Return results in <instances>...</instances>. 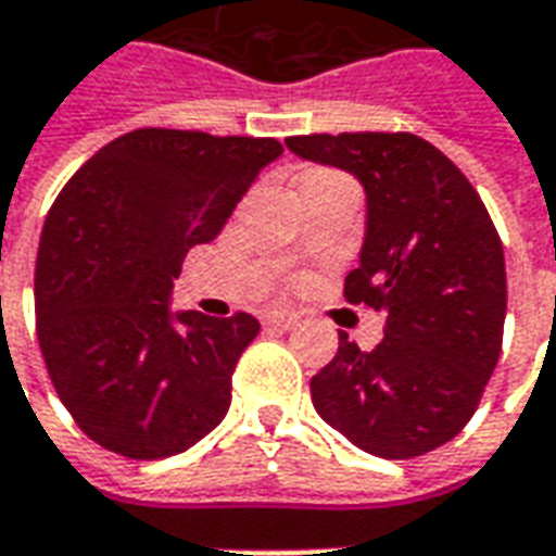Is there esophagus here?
Instances as JSON below:
<instances>
[{
  "label": "esophagus",
  "instance_id": "obj_1",
  "mask_svg": "<svg viewBox=\"0 0 556 556\" xmlns=\"http://www.w3.org/2000/svg\"><path fill=\"white\" fill-rule=\"evenodd\" d=\"M293 323H295L293 314H278V311H273V314H263V326L275 328V331H287V328H293Z\"/></svg>",
  "mask_w": 556,
  "mask_h": 556
}]
</instances>
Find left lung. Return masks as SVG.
I'll return each instance as SVG.
<instances>
[{"label": "left lung", "mask_w": 556, "mask_h": 556, "mask_svg": "<svg viewBox=\"0 0 556 556\" xmlns=\"http://www.w3.org/2000/svg\"><path fill=\"white\" fill-rule=\"evenodd\" d=\"M299 160L352 174L364 189V242L346 299L384 317L362 352L340 331L338 355L311 379L328 427L364 453L412 459L471 420L501 355L504 245L480 194L412 132H340L283 141Z\"/></svg>", "instance_id": "left-lung-1"}]
</instances>
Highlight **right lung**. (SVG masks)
<instances>
[{"label":"right lung","instance_id":"right-lung-1","mask_svg":"<svg viewBox=\"0 0 556 556\" xmlns=\"http://www.w3.org/2000/svg\"><path fill=\"white\" fill-rule=\"evenodd\" d=\"M281 153L275 139L136 129L97 150L52 204L35 266L40 352L100 447L165 459L225 420L261 323L172 311L174 278Z\"/></svg>","mask_w":556,"mask_h":556}]
</instances>
